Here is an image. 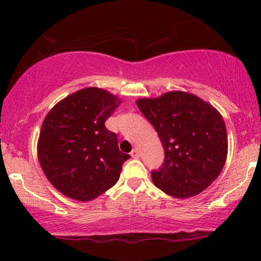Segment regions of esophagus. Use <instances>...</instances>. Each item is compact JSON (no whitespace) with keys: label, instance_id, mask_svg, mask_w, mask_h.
Segmentation results:
<instances>
[{"label":"esophagus","instance_id":"34e87169","mask_svg":"<svg viewBox=\"0 0 261 261\" xmlns=\"http://www.w3.org/2000/svg\"><path fill=\"white\" fill-rule=\"evenodd\" d=\"M130 154H131V156L135 158V159H138V158L140 156V153H139V151H138V148L132 149V152H131Z\"/></svg>","mask_w":261,"mask_h":261}]
</instances>
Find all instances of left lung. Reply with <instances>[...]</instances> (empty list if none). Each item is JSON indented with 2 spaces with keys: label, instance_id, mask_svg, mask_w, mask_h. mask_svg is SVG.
Masks as SVG:
<instances>
[{
  "label": "left lung",
  "instance_id": "obj_1",
  "mask_svg": "<svg viewBox=\"0 0 261 261\" xmlns=\"http://www.w3.org/2000/svg\"><path fill=\"white\" fill-rule=\"evenodd\" d=\"M137 106L156 130L165 161L152 170L154 185L175 198L204 191L226 163L228 137L221 114L213 106L187 92H167Z\"/></svg>",
  "mask_w": 261,
  "mask_h": 261
}]
</instances>
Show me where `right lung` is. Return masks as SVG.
Returning <instances> with one entry per match:
<instances>
[{
    "instance_id": "1",
    "label": "right lung",
    "mask_w": 261,
    "mask_h": 261,
    "mask_svg": "<svg viewBox=\"0 0 261 261\" xmlns=\"http://www.w3.org/2000/svg\"><path fill=\"white\" fill-rule=\"evenodd\" d=\"M121 100L87 87L61 100L47 114L38 141V158L48 180L71 199L90 201L114 187L130 158L105 122Z\"/></svg>"
}]
</instances>
